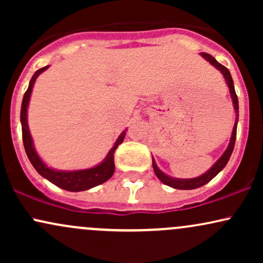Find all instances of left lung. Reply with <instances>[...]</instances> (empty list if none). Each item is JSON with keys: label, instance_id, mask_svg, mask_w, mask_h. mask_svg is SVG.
Segmentation results:
<instances>
[{"label": "left lung", "instance_id": "left-lung-1", "mask_svg": "<svg viewBox=\"0 0 263 263\" xmlns=\"http://www.w3.org/2000/svg\"><path fill=\"white\" fill-rule=\"evenodd\" d=\"M200 54H201V57H203L204 59H206L211 65L215 66V68L218 69V70H220V73L224 75V78H225V80H226V84H228L229 89H230L232 104H234L235 112H236V120H235L234 129H232L230 143H229L228 148H226V151L224 152V155L220 157L218 161H216L215 164H214L209 171L205 172V173L201 174L200 177L190 178V179H179V178H172L170 176H167V174H165V173H163V172L159 170L158 167H157L155 159H153V157H152L153 171H155L157 178H158V179L161 180L163 184H165V185H168V186H172V188H174V189H182V190L197 189V188H200V186L205 185V184H206V183H209L210 180L213 179V178L215 177L216 174H219L220 172L224 170L225 165L228 164L229 159H230V157H231L232 151H234L235 141H236V129H237V122H238V100H237L236 92H235L234 81H232L230 71H229V69L225 68L224 65L220 64L218 60L214 58L213 55H210V54H208V53H200Z\"/></svg>", "mask_w": 263, "mask_h": 263}]
</instances>
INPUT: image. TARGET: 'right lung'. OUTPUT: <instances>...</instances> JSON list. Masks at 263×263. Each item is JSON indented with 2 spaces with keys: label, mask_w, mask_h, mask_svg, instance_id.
<instances>
[{
  "label": "right lung",
  "mask_w": 263,
  "mask_h": 263,
  "mask_svg": "<svg viewBox=\"0 0 263 263\" xmlns=\"http://www.w3.org/2000/svg\"><path fill=\"white\" fill-rule=\"evenodd\" d=\"M49 68V65L44 66V68L39 69L32 77L31 81H29V86L23 96L22 100V107H21V123H22V137H23V144H25V149L27 153V157L31 161L32 165L35 168V171L41 174L45 179L49 180L50 183L55 184L59 188L68 190V192H83V190H87L90 188H93L96 185L105 183L106 180L112 177L115 172V162H114V153L116 151L119 144L123 142V138L126 136V131H123L121 135L119 136L116 142H115L114 147L107 153L106 158L102 161L100 164L96 167L89 168V170H80V171H57L53 168L48 167L45 163L39 158V156L35 152L34 146H33V140L31 132L28 128V122H27V107L29 104V98H31L33 85L34 81L38 78V75L43 73L44 70Z\"/></svg>",
  "instance_id": "add662e5"
}]
</instances>
